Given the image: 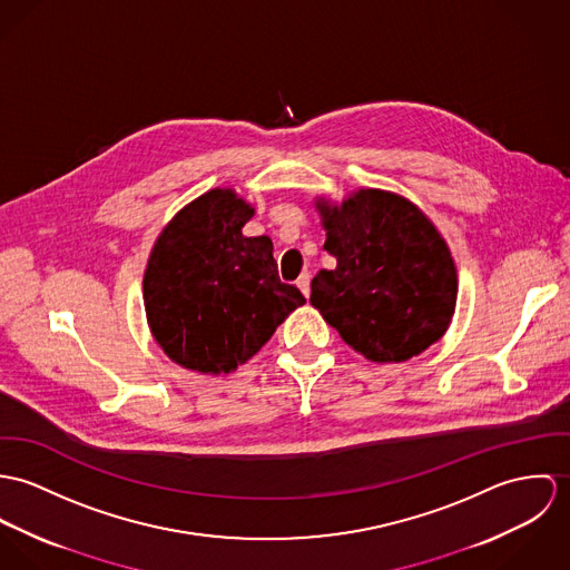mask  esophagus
Returning <instances> with one entry per match:
<instances>
[{
    "label": "esophagus",
    "mask_w": 570,
    "mask_h": 570,
    "mask_svg": "<svg viewBox=\"0 0 570 570\" xmlns=\"http://www.w3.org/2000/svg\"><path fill=\"white\" fill-rule=\"evenodd\" d=\"M297 288L304 293V297H311V273H302L297 277Z\"/></svg>",
    "instance_id": "obj_1"
}]
</instances>
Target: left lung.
I'll list each match as a JSON object with an SVG mask.
<instances>
[{
	"label": "left lung",
	"instance_id": "left-lung-1",
	"mask_svg": "<svg viewBox=\"0 0 570 570\" xmlns=\"http://www.w3.org/2000/svg\"><path fill=\"white\" fill-rule=\"evenodd\" d=\"M323 249L311 304L372 363H404L445 334L456 306V266L433 220L409 198L379 188L341 203L316 196Z\"/></svg>",
	"mask_w": 570,
	"mask_h": 570
}]
</instances>
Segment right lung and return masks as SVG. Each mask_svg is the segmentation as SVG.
I'll use <instances>...</instances> for the list:
<instances>
[{
    "instance_id": "1",
    "label": "right lung",
    "mask_w": 570,
    "mask_h": 570,
    "mask_svg": "<svg viewBox=\"0 0 570 570\" xmlns=\"http://www.w3.org/2000/svg\"><path fill=\"white\" fill-rule=\"evenodd\" d=\"M255 207L214 188L181 207L155 240L144 308L164 354L205 376H227L268 343L306 297L279 282L268 236L247 238Z\"/></svg>"
}]
</instances>
